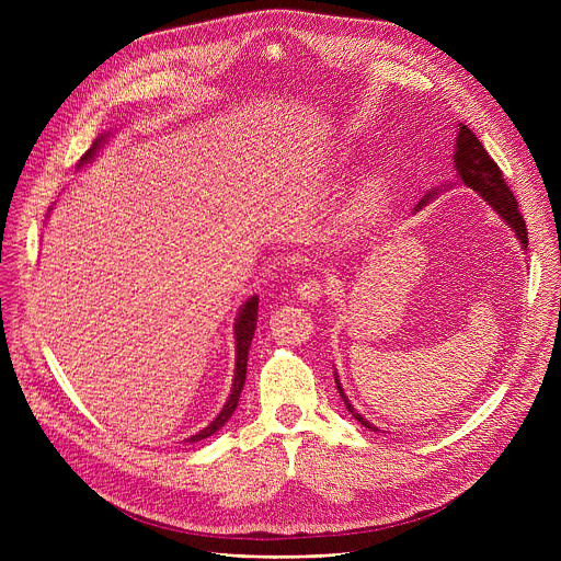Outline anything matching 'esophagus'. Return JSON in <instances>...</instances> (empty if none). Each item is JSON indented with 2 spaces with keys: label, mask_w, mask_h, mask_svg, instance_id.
<instances>
[{
  "label": "esophagus",
  "mask_w": 561,
  "mask_h": 561,
  "mask_svg": "<svg viewBox=\"0 0 561 561\" xmlns=\"http://www.w3.org/2000/svg\"><path fill=\"white\" fill-rule=\"evenodd\" d=\"M295 293H297V297H299L301 301L314 304L319 297L324 295V288H322V284H319L317 279H310V277H308V279H304V282L297 284Z\"/></svg>",
  "instance_id": "obj_1"
}]
</instances>
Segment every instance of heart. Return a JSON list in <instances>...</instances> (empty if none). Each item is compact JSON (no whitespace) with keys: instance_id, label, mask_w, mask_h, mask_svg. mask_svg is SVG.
I'll use <instances>...</instances> for the list:
<instances>
[{"instance_id":"heart-1","label":"heart","mask_w":561,"mask_h":561,"mask_svg":"<svg viewBox=\"0 0 561 561\" xmlns=\"http://www.w3.org/2000/svg\"><path fill=\"white\" fill-rule=\"evenodd\" d=\"M383 206V182L377 175H368L355 191L346 210L342 213V228L348 234L368 230L381 215Z\"/></svg>"}]
</instances>
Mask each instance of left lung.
<instances>
[{"mask_svg":"<svg viewBox=\"0 0 561 561\" xmlns=\"http://www.w3.org/2000/svg\"><path fill=\"white\" fill-rule=\"evenodd\" d=\"M453 169L457 171V180L450 182V184H442V186H435L431 188L415 206L413 215L424 210L431 202H435L444 191H450L455 184H463L468 188H472L479 197H482L500 217L502 221L515 232V237L519 239L522 249L526 251L528 247V232H526V224H524V217L519 215L517 210V199L515 195L511 193V188L506 186V182L502 180V171L497 169V164L491 159V154L486 152V148L482 146V141H479L472 130L463 124H457V137H455V146H453ZM335 383H337V390L344 399V404L348 409V413L362 424L366 426L368 431H379L377 426H373L366 417H362L355 407L348 402V397L342 388V381H340V375L335 370Z\"/></svg>","mask_w":561,"mask_h":561,"instance_id":"8db88e82","label":"left lung"}]
</instances>
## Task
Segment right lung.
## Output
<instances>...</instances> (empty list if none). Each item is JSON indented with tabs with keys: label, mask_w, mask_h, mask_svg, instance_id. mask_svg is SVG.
Masks as SVG:
<instances>
[{
	"label": "right lung",
	"mask_w": 561,
	"mask_h": 561,
	"mask_svg": "<svg viewBox=\"0 0 561 561\" xmlns=\"http://www.w3.org/2000/svg\"><path fill=\"white\" fill-rule=\"evenodd\" d=\"M108 135L111 133H102L93 146L82 154V159L77 162V169H84L87 164H91L93 159L98 157V152L104 148V144L108 141ZM53 208H48L50 213ZM257 306H260V297L253 295L249 297L242 306H239V312L234 317V324H232V333H234V377H232V386H230V394L226 399L224 409L219 411V415L206 426L202 428L199 433L191 435L186 442H202L210 435H215L228 420L230 415L234 413L237 404H239V394H242V388H244V381H247V364H249V348H251V342H253V335H255V329H257Z\"/></svg>",
	"instance_id": "right-lung-1"
}]
</instances>
